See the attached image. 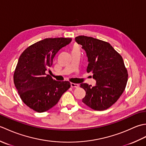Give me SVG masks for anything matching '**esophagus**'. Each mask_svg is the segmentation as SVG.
Masks as SVG:
<instances>
[{"instance_id": "obj_1", "label": "esophagus", "mask_w": 146, "mask_h": 146, "mask_svg": "<svg viewBox=\"0 0 146 146\" xmlns=\"http://www.w3.org/2000/svg\"><path fill=\"white\" fill-rule=\"evenodd\" d=\"M71 86L72 88H78L79 86V85L77 84V83H71Z\"/></svg>"}]
</instances>
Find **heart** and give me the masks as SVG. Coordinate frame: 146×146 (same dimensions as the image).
<instances>
[{"instance_id": "b5f03b06", "label": "heart", "mask_w": 146, "mask_h": 146, "mask_svg": "<svg viewBox=\"0 0 146 146\" xmlns=\"http://www.w3.org/2000/svg\"><path fill=\"white\" fill-rule=\"evenodd\" d=\"M71 51H79V47L78 46H73L72 48H71Z\"/></svg>"}]
</instances>
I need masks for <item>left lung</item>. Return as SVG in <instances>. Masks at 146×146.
I'll use <instances>...</instances> for the list:
<instances>
[{
	"label": "left lung",
	"instance_id": "8db88e82",
	"mask_svg": "<svg viewBox=\"0 0 146 146\" xmlns=\"http://www.w3.org/2000/svg\"><path fill=\"white\" fill-rule=\"evenodd\" d=\"M82 46L88 57L86 71L92 72L96 85L82 83L86 92L82 102L95 110H104L110 107L124 91L128 73L122 57L109 43L85 36L75 38Z\"/></svg>",
	"mask_w": 146,
	"mask_h": 146
}]
</instances>
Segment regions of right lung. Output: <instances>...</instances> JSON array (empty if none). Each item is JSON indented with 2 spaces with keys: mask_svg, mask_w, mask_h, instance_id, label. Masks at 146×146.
I'll return each instance as SVG.
<instances>
[{
  "mask_svg": "<svg viewBox=\"0 0 146 146\" xmlns=\"http://www.w3.org/2000/svg\"><path fill=\"white\" fill-rule=\"evenodd\" d=\"M71 38H46L29 46L19 58L14 83L21 100L38 112L50 109L70 88L68 81L58 82L46 74L56 54L71 41Z\"/></svg>",
  "mask_w": 146,
  "mask_h": 146,
  "instance_id": "obj_1",
  "label": "right lung"
}]
</instances>
